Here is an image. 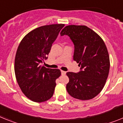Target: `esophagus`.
Instances as JSON below:
<instances>
[{
    "label": "esophagus",
    "instance_id": "obj_1",
    "mask_svg": "<svg viewBox=\"0 0 123 123\" xmlns=\"http://www.w3.org/2000/svg\"><path fill=\"white\" fill-rule=\"evenodd\" d=\"M66 74V71H61V74H62V75H65Z\"/></svg>",
    "mask_w": 123,
    "mask_h": 123
}]
</instances>
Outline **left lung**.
<instances>
[{"label": "left lung", "mask_w": 123, "mask_h": 123, "mask_svg": "<svg viewBox=\"0 0 123 123\" xmlns=\"http://www.w3.org/2000/svg\"><path fill=\"white\" fill-rule=\"evenodd\" d=\"M61 36L66 35L74 45V61L79 63L80 71L68 72V93L81 100L91 99L101 91L109 74V54L101 37L85 25L65 27Z\"/></svg>", "instance_id": "left-lung-1"}]
</instances>
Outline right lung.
<instances>
[{"label": "right lung", "instance_id": "right-lung-1", "mask_svg": "<svg viewBox=\"0 0 123 123\" xmlns=\"http://www.w3.org/2000/svg\"><path fill=\"white\" fill-rule=\"evenodd\" d=\"M64 24L39 27L28 33L20 42L15 58V74L22 92L32 101L41 103L52 96L59 69L42 66L52 44Z\"/></svg>", "mask_w": 123, "mask_h": 123}]
</instances>
